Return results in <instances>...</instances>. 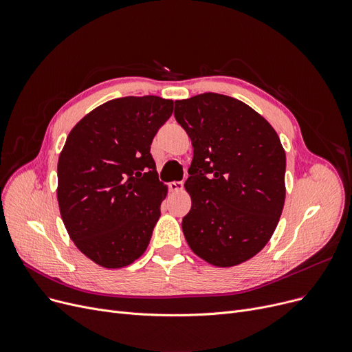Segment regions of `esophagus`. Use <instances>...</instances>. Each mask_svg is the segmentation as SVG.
I'll return each instance as SVG.
<instances>
[{
  "instance_id": "obj_1",
  "label": "esophagus",
  "mask_w": 352,
  "mask_h": 352,
  "mask_svg": "<svg viewBox=\"0 0 352 352\" xmlns=\"http://www.w3.org/2000/svg\"><path fill=\"white\" fill-rule=\"evenodd\" d=\"M168 188L173 192H178V191H182L184 184H182V181H173V182L168 184Z\"/></svg>"
}]
</instances>
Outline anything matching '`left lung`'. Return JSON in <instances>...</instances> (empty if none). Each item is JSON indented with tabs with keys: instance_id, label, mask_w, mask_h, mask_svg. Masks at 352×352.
<instances>
[{
	"instance_id": "obj_1",
	"label": "left lung",
	"mask_w": 352,
	"mask_h": 352,
	"mask_svg": "<svg viewBox=\"0 0 352 352\" xmlns=\"http://www.w3.org/2000/svg\"><path fill=\"white\" fill-rule=\"evenodd\" d=\"M174 116L194 148L184 235L207 263L241 264L265 247L284 208L280 137L251 107L215 92L175 101Z\"/></svg>"
}]
</instances>
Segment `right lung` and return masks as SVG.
I'll list each match as a JSON object with an SVG mask.
<instances>
[{"mask_svg": "<svg viewBox=\"0 0 352 352\" xmlns=\"http://www.w3.org/2000/svg\"><path fill=\"white\" fill-rule=\"evenodd\" d=\"M174 102L155 96L111 100L71 129L58 158V206L77 248L104 268L146 250L166 187L151 142Z\"/></svg>", "mask_w": 352, "mask_h": 352, "instance_id": "right-lung-1", "label": "right lung"}]
</instances>
